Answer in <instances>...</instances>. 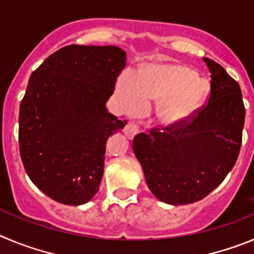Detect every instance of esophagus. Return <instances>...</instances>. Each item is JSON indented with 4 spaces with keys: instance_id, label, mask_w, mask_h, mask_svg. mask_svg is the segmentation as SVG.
<instances>
[{
    "instance_id": "1",
    "label": "esophagus",
    "mask_w": 254,
    "mask_h": 254,
    "mask_svg": "<svg viewBox=\"0 0 254 254\" xmlns=\"http://www.w3.org/2000/svg\"><path fill=\"white\" fill-rule=\"evenodd\" d=\"M137 133H138V125H137V123L131 122V123H128V125L126 126L125 134L127 136V137L133 138Z\"/></svg>"
}]
</instances>
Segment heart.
Returning a JSON list of instances; mask_svg holds the SVG:
<instances>
[{
	"label": "heart",
	"instance_id": "heart-1",
	"mask_svg": "<svg viewBox=\"0 0 254 254\" xmlns=\"http://www.w3.org/2000/svg\"><path fill=\"white\" fill-rule=\"evenodd\" d=\"M206 91L207 82L181 64H149L132 80L122 76L117 84L126 111L136 113L142 105L161 103L159 114L167 125H178L193 116L202 105Z\"/></svg>",
	"mask_w": 254,
	"mask_h": 254
}]
</instances>
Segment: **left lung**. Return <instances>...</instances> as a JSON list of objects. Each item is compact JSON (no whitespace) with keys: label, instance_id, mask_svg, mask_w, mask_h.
I'll return each instance as SVG.
<instances>
[{"label":"left lung","instance_id":"1","mask_svg":"<svg viewBox=\"0 0 254 254\" xmlns=\"http://www.w3.org/2000/svg\"><path fill=\"white\" fill-rule=\"evenodd\" d=\"M203 61L211 72L207 103L185 122L155 126L132 142L150 190L169 205L205 198L225 179L241 151L246 118L241 86L215 61Z\"/></svg>","mask_w":254,"mask_h":254}]
</instances>
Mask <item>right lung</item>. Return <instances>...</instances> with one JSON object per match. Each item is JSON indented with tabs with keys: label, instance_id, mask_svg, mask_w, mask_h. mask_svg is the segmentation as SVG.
Masks as SVG:
<instances>
[{
	"label": "right lung",
	"instance_id": "1",
	"mask_svg": "<svg viewBox=\"0 0 254 254\" xmlns=\"http://www.w3.org/2000/svg\"><path fill=\"white\" fill-rule=\"evenodd\" d=\"M125 66L118 47L72 44L29 78L20 104V156L31 182L57 202L82 205L99 190L105 143L127 125L105 108Z\"/></svg>",
	"mask_w": 254,
	"mask_h": 254
}]
</instances>
